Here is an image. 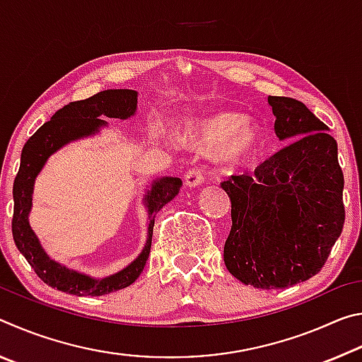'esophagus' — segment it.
Returning <instances> with one entry per match:
<instances>
[{
    "label": "esophagus",
    "mask_w": 362,
    "mask_h": 362,
    "mask_svg": "<svg viewBox=\"0 0 362 362\" xmlns=\"http://www.w3.org/2000/svg\"><path fill=\"white\" fill-rule=\"evenodd\" d=\"M206 180V169L203 166L189 168L185 173V183L188 187H198Z\"/></svg>",
    "instance_id": "1"
}]
</instances>
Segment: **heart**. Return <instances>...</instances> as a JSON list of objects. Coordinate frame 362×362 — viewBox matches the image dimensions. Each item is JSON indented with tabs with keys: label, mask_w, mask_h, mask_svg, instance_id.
Masks as SVG:
<instances>
[{
	"label": "heart",
	"mask_w": 362,
	"mask_h": 362,
	"mask_svg": "<svg viewBox=\"0 0 362 362\" xmlns=\"http://www.w3.org/2000/svg\"><path fill=\"white\" fill-rule=\"evenodd\" d=\"M187 137L199 146L217 145V156L222 161H238L259 144L255 127L246 121V116L233 110H220L193 122Z\"/></svg>",
	"instance_id": "1"
}]
</instances>
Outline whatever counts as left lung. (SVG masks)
<instances>
[{"label":"left lung","mask_w":362,"mask_h":362,"mask_svg":"<svg viewBox=\"0 0 362 362\" xmlns=\"http://www.w3.org/2000/svg\"><path fill=\"white\" fill-rule=\"evenodd\" d=\"M279 140L300 136L220 185L231 201L226 269L257 289H284L326 263L345 223L343 173L327 126L292 97L269 95ZM304 136H302L301 134Z\"/></svg>","instance_id":"1"}]
</instances>
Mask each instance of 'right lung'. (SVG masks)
Listing matches in <instances>:
<instances>
[{
    "instance_id": "obj_1",
    "label": "right lung",
    "mask_w": 362,
    "mask_h": 362,
    "mask_svg": "<svg viewBox=\"0 0 362 362\" xmlns=\"http://www.w3.org/2000/svg\"><path fill=\"white\" fill-rule=\"evenodd\" d=\"M137 108V93L131 89H110L94 94L84 100L70 102L69 105L57 110L49 121H46L32 137L23 145L21 156V168L14 179V216H12V236L17 249L25 257L33 272L47 286L73 293V296H103L113 291L124 289L136 281L150 255L153 225L156 214L175 198L182 187L180 179L166 177L155 182L151 192L146 194V206L150 212L148 240L145 249L136 260L122 272L103 279H93L86 274L76 273L73 269L59 265L49 259L41 249L35 233L28 225V212L32 207V193L35 177L38 175L46 159L59 150L60 146L71 140L94 134L102 124H105L100 116L107 118L126 119L134 115Z\"/></svg>"
}]
</instances>
